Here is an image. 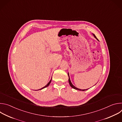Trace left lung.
<instances>
[{"instance_id": "1", "label": "left lung", "mask_w": 122, "mask_h": 122, "mask_svg": "<svg viewBox=\"0 0 122 122\" xmlns=\"http://www.w3.org/2000/svg\"><path fill=\"white\" fill-rule=\"evenodd\" d=\"M94 35V36L95 37V38H96L97 39V37L95 36V35L94 34H93ZM68 77H69V79H68V82H69V84H70V85H71V87L72 88H74V89H76V90H80V91H85V90H87V89H84V90H81V89H79V88H76L75 86H74L72 84V83H71V80H70V78H69V74H68Z\"/></svg>"}]
</instances>
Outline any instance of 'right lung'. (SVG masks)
Returning <instances> with one entry per match:
<instances>
[{"instance_id": "right-lung-1", "label": "right lung", "mask_w": 122, "mask_h": 122, "mask_svg": "<svg viewBox=\"0 0 122 122\" xmlns=\"http://www.w3.org/2000/svg\"><path fill=\"white\" fill-rule=\"evenodd\" d=\"M52 79V78H51ZM51 79L50 81L48 83V84H47V85H46L44 87H42V88H41V89H39V90H41V89H43V88H45V87H47V86H48L49 85V84H50V83H51Z\"/></svg>"}]
</instances>
